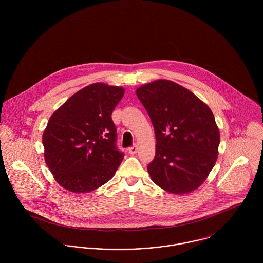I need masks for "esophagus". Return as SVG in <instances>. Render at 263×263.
Masks as SVG:
<instances>
[{"label": "esophagus", "mask_w": 263, "mask_h": 263, "mask_svg": "<svg viewBox=\"0 0 263 263\" xmlns=\"http://www.w3.org/2000/svg\"><path fill=\"white\" fill-rule=\"evenodd\" d=\"M137 152H138V146H137V145H134L133 147L128 148V153H129L130 155H134V154H136Z\"/></svg>", "instance_id": "obj_1"}]
</instances>
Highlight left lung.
<instances>
[{
  "label": "left lung",
  "mask_w": 263,
  "mask_h": 263,
  "mask_svg": "<svg viewBox=\"0 0 263 263\" xmlns=\"http://www.w3.org/2000/svg\"><path fill=\"white\" fill-rule=\"evenodd\" d=\"M156 136L148 165L152 180L173 194L189 193L209 176L218 158L220 132L210 107L186 88L157 80L137 89Z\"/></svg>",
  "instance_id": "left-lung-1"
}]
</instances>
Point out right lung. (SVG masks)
I'll return each mask as SVG.
<instances>
[{
	"mask_svg": "<svg viewBox=\"0 0 263 263\" xmlns=\"http://www.w3.org/2000/svg\"><path fill=\"white\" fill-rule=\"evenodd\" d=\"M123 94L121 87L91 84L50 116L42 136L44 160L62 187L90 192L112 178L123 153L111 114Z\"/></svg>",
	"mask_w": 263,
	"mask_h": 263,
	"instance_id": "obj_1",
	"label": "right lung"
}]
</instances>
